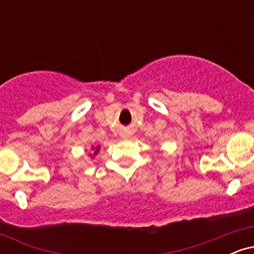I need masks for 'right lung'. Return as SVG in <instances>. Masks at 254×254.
<instances>
[{
	"mask_svg": "<svg viewBox=\"0 0 254 254\" xmlns=\"http://www.w3.org/2000/svg\"><path fill=\"white\" fill-rule=\"evenodd\" d=\"M98 151H99V147H97V148H95V150H94V154H97V153H98Z\"/></svg>",
	"mask_w": 254,
	"mask_h": 254,
	"instance_id": "add662e5",
	"label": "right lung"
}]
</instances>
